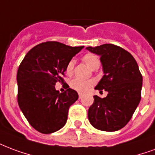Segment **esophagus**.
Segmentation results:
<instances>
[{"instance_id": "1", "label": "esophagus", "mask_w": 155, "mask_h": 155, "mask_svg": "<svg viewBox=\"0 0 155 155\" xmlns=\"http://www.w3.org/2000/svg\"><path fill=\"white\" fill-rule=\"evenodd\" d=\"M83 94H81V93H80V94H79V98H80V99H81V98H83Z\"/></svg>"}]
</instances>
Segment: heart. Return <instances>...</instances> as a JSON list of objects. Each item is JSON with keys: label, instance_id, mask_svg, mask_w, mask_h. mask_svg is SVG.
I'll return each instance as SVG.
<instances>
[{"label": "heart", "instance_id": "obj_1", "mask_svg": "<svg viewBox=\"0 0 155 155\" xmlns=\"http://www.w3.org/2000/svg\"><path fill=\"white\" fill-rule=\"evenodd\" d=\"M84 61L86 63V65L90 68H92L93 66L99 63V59L97 56H95L94 54H87L84 57ZM74 60L71 59L70 61L66 67V73L67 74H71L73 71V69H74ZM94 81H84L81 80L80 78H74L73 79L70 85L72 89L77 90L79 92H85L91 86L94 85Z\"/></svg>", "mask_w": 155, "mask_h": 155}]
</instances>
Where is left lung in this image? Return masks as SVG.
<instances>
[{
  "mask_svg": "<svg viewBox=\"0 0 155 155\" xmlns=\"http://www.w3.org/2000/svg\"><path fill=\"white\" fill-rule=\"evenodd\" d=\"M86 49L100 57L104 76L94 89L107 92L104 98L94 95L88 111L93 127L104 131H116L131 118L141 98L142 75L130 52L113 44Z\"/></svg>",
  "mask_w": 155,
  "mask_h": 155,
  "instance_id": "left-lung-1",
  "label": "left lung"
}]
</instances>
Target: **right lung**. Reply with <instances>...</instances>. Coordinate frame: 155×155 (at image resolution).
I'll list each match as a JSON object with an SVG mask.
<instances>
[{
	"mask_svg": "<svg viewBox=\"0 0 155 155\" xmlns=\"http://www.w3.org/2000/svg\"><path fill=\"white\" fill-rule=\"evenodd\" d=\"M81 47L58 42L40 43L25 55L17 72L18 104L29 124L43 134L61 129L66 123L68 110L79 98L72 89L60 93L55 88L63 82L67 63Z\"/></svg>",
	"mask_w": 155,
	"mask_h": 155,
	"instance_id": "add662e5",
	"label": "right lung"
}]
</instances>
